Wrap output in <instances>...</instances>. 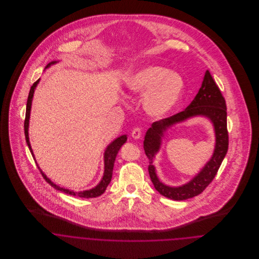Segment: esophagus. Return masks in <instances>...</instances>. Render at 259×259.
Listing matches in <instances>:
<instances>
[{
  "mask_svg": "<svg viewBox=\"0 0 259 259\" xmlns=\"http://www.w3.org/2000/svg\"><path fill=\"white\" fill-rule=\"evenodd\" d=\"M132 137L135 139V140H138L142 137V131L140 127H135L133 131H132Z\"/></svg>",
  "mask_w": 259,
  "mask_h": 259,
  "instance_id": "1",
  "label": "esophagus"
}]
</instances>
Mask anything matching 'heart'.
<instances>
[{
	"label": "heart",
	"mask_w": 259,
	"mask_h": 259,
	"mask_svg": "<svg viewBox=\"0 0 259 259\" xmlns=\"http://www.w3.org/2000/svg\"><path fill=\"white\" fill-rule=\"evenodd\" d=\"M127 90L135 95H145L144 107L149 115L162 117L180 103L185 81L182 75L159 66H149L131 74Z\"/></svg>",
	"instance_id": "b5f03b06"
}]
</instances>
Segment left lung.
<instances>
[{
  "label": "left lung",
  "mask_w": 259,
  "mask_h": 259,
  "mask_svg": "<svg viewBox=\"0 0 259 259\" xmlns=\"http://www.w3.org/2000/svg\"><path fill=\"white\" fill-rule=\"evenodd\" d=\"M202 115L207 117L214 124L216 133V148L212 158L203 169L187 184L181 187H168L162 184L157 178L153 160L161 144V139L171 125L186 120L189 117ZM226 104L222 92L215 83L209 71H206L201 88L185 111L166 118L154 121L146 134L144 148L148 156V174L154 188L163 196L174 200H185L200 194L213 181L222 160L228 149Z\"/></svg>",
  "instance_id": "1"
}]
</instances>
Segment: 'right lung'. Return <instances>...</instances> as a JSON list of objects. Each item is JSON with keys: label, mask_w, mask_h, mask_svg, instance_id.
<instances>
[{"label": "right lung", "mask_w": 259, "mask_h": 259, "mask_svg": "<svg viewBox=\"0 0 259 259\" xmlns=\"http://www.w3.org/2000/svg\"><path fill=\"white\" fill-rule=\"evenodd\" d=\"M57 62H52L50 63L47 67L49 68L51 65H54L56 64ZM38 80L37 79L36 82H34V84L31 87V90H30V93H29V97H28V101H27V109H26V118H25V123H24V128H25V137H26V142H27V145L30 148L33 156H34V153H33V150L31 148V144H30V141H29V120H30V113H31V107H32V101H33V97H34V92H35V89L37 87V83H38ZM127 138L125 135L123 136H120L119 138L115 139L112 143H111L108 148L105 151V156H104V159H105V172H104V177L102 179V181L100 182V184L97 185L96 187L92 188V189H89V190H83V191H74V190H70V189H67V188H63L59 185H55L49 178H47V176L41 171V169L39 168V171L42 176V178L46 180L47 183H49L50 185H52L54 188H56L57 190H60V191H63L65 193H68V194H71V195H74V196H79V197H84V198H93V197H98L100 195H102L106 189H107V186L110 185L111 181V177H112V169H113V164H114V160H115V157H116V154L119 150V148H121V146L126 142ZM34 159H35V156H34Z\"/></svg>", "instance_id": "1"}]
</instances>
